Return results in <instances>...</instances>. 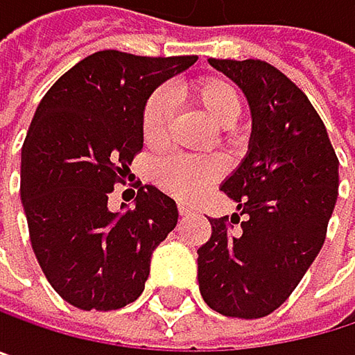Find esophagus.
I'll return each instance as SVG.
<instances>
[{"mask_svg": "<svg viewBox=\"0 0 355 355\" xmlns=\"http://www.w3.org/2000/svg\"><path fill=\"white\" fill-rule=\"evenodd\" d=\"M193 212V208L191 206H187V204H179V214L181 216H189Z\"/></svg>", "mask_w": 355, "mask_h": 355, "instance_id": "obj_1", "label": "esophagus"}]
</instances>
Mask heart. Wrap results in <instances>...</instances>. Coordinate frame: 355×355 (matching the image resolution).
Returning <instances> with one entry per match:
<instances>
[{"mask_svg": "<svg viewBox=\"0 0 355 355\" xmlns=\"http://www.w3.org/2000/svg\"><path fill=\"white\" fill-rule=\"evenodd\" d=\"M189 97L196 105L229 137L231 126L241 116V93L235 83L223 76H204L193 80L187 87ZM172 122V99L168 91L157 89L149 95L141 116L143 141L149 147H159L168 139ZM225 172V166L218 157L206 155H170L155 166L153 179L170 196L183 202L200 198L206 187L216 183Z\"/></svg>", "mask_w": 355, "mask_h": 355, "instance_id": "obj_1", "label": "heart"}]
</instances>
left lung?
I'll use <instances>...</instances> for the list:
<instances>
[{
	"label": "left lung",
	"instance_id": "left-lung-1",
	"mask_svg": "<svg viewBox=\"0 0 355 355\" xmlns=\"http://www.w3.org/2000/svg\"><path fill=\"white\" fill-rule=\"evenodd\" d=\"M208 62L248 97L252 137L220 185L245 220L231 233L227 218H210L212 235L198 250L200 291L223 316L262 318L293 293L324 243L339 159L314 105L279 68L262 60Z\"/></svg>",
	"mask_w": 355,
	"mask_h": 355
}]
</instances>
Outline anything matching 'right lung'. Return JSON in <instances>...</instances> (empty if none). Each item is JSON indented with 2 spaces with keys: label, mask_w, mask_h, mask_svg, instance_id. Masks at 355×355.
Masks as SVG:
<instances>
[{
  "label": "right lung",
  "mask_w": 355,
  "mask_h": 355,
  "mask_svg": "<svg viewBox=\"0 0 355 355\" xmlns=\"http://www.w3.org/2000/svg\"><path fill=\"white\" fill-rule=\"evenodd\" d=\"M196 60L97 51L37 105L22 145L20 198L39 266L74 308L107 312L135 302L153 250L176 227L174 200L153 185L122 212L107 208V196L143 149L145 101Z\"/></svg>",
  "instance_id": "obj_1"
}]
</instances>
